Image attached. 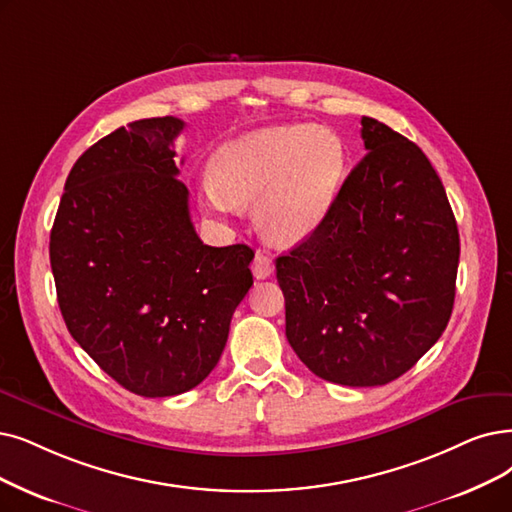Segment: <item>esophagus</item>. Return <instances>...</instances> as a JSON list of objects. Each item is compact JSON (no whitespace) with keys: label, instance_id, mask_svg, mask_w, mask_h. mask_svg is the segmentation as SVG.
<instances>
[{"label":"esophagus","instance_id":"esophagus-1","mask_svg":"<svg viewBox=\"0 0 512 512\" xmlns=\"http://www.w3.org/2000/svg\"><path fill=\"white\" fill-rule=\"evenodd\" d=\"M273 269H275V264H273L271 256L262 254V252H256L254 262H252V273H254V277H256V279H267V277H271Z\"/></svg>","mask_w":512,"mask_h":512}]
</instances>
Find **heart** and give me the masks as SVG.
<instances>
[{
    "instance_id": "1",
    "label": "heart",
    "mask_w": 512,
    "mask_h": 512,
    "mask_svg": "<svg viewBox=\"0 0 512 512\" xmlns=\"http://www.w3.org/2000/svg\"><path fill=\"white\" fill-rule=\"evenodd\" d=\"M344 176L340 140L309 126L258 130L224 145L212 178L199 185L201 206L231 216L255 203L262 235L279 245L304 241L330 212Z\"/></svg>"
}]
</instances>
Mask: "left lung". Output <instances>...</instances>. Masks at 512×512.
<instances>
[{
    "label": "left lung",
    "mask_w": 512,
    "mask_h": 512,
    "mask_svg": "<svg viewBox=\"0 0 512 512\" xmlns=\"http://www.w3.org/2000/svg\"><path fill=\"white\" fill-rule=\"evenodd\" d=\"M365 157L330 212L275 260L285 336L309 370L344 386L399 378L452 317L460 237L418 145L361 119Z\"/></svg>",
    "instance_id": "8db88e82"
}]
</instances>
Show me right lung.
I'll use <instances>...</instances> for the list:
<instances>
[{"mask_svg": "<svg viewBox=\"0 0 512 512\" xmlns=\"http://www.w3.org/2000/svg\"><path fill=\"white\" fill-rule=\"evenodd\" d=\"M178 117L132 121L69 172L50 233L67 330L102 372L140 397L187 393L214 370L252 288V248H212L178 176Z\"/></svg>", "mask_w": 512, "mask_h": 512, "instance_id": "right-lung-1", "label": "right lung"}]
</instances>
